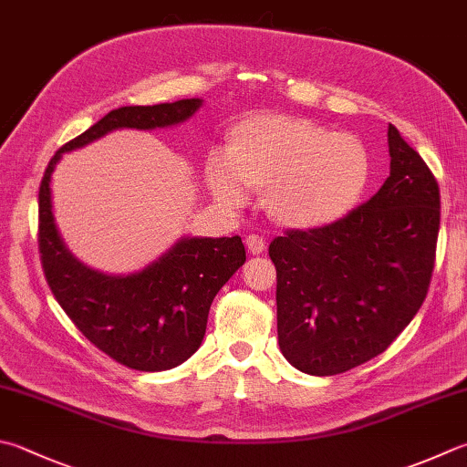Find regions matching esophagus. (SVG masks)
Masks as SVG:
<instances>
[{"instance_id": "obj_1", "label": "esophagus", "mask_w": 467, "mask_h": 467, "mask_svg": "<svg viewBox=\"0 0 467 467\" xmlns=\"http://www.w3.org/2000/svg\"><path fill=\"white\" fill-rule=\"evenodd\" d=\"M245 248H248L250 254H262L264 250H266V242H264L260 235L252 234L245 237Z\"/></svg>"}]
</instances>
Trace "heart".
Here are the masks:
<instances>
[{"label":"heart","mask_w":467,"mask_h":467,"mask_svg":"<svg viewBox=\"0 0 467 467\" xmlns=\"http://www.w3.org/2000/svg\"><path fill=\"white\" fill-rule=\"evenodd\" d=\"M370 161L351 134L311 119L266 113L244 119L230 148L207 156L205 179L223 205L240 207L248 187L264 189V209L290 230H319L348 215L366 189Z\"/></svg>","instance_id":"b5f03b06"}]
</instances>
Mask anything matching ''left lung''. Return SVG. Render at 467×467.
I'll list each match as a JSON object with an SVG mask.
<instances>
[{"instance_id":"obj_1","label":"left lung","mask_w":467,"mask_h":467,"mask_svg":"<svg viewBox=\"0 0 467 467\" xmlns=\"http://www.w3.org/2000/svg\"><path fill=\"white\" fill-rule=\"evenodd\" d=\"M389 154L390 177L366 205L270 244L278 346L305 374H341L382 354L427 296L439 187L392 124Z\"/></svg>"}]
</instances>
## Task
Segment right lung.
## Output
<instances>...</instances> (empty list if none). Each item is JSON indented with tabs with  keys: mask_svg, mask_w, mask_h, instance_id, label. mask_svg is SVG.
Instances as JSON below:
<instances>
[{
	"mask_svg": "<svg viewBox=\"0 0 467 467\" xmlns=\"http://www.w3.org/2000/svg\"><path fill=\"white\" fill-rule=\"evenodd\" d=\"M199 108L203 99L192 97L113 109L52 156L40 184V254L52 295L95 348L131 370H171L195 354L211 303L245 262L242 237L182 235L142 270L108 275L67 248L52 209V174L65 152L116 130L179 126Z\"/></svg>",
	"mask_w": 467,
	"mask_h": 467,
	"instance_id": "add662e5",
	"label": "right lung"
}]
</instances>
